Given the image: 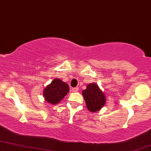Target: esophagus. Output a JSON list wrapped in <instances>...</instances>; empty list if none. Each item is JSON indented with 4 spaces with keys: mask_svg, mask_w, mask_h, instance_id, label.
<instances>
[{
    "mask_svg": "<svg viewBox=\"0 0 151 151\" xmlns=\"http://www.w3.org/2000/svg\"><path fill=\"white\" fill-rule=\"evenodd\" d=\"M78 90V88H73V91L74 92H77Z\"/></svg>",
    "mask_w": 151,
    "mask_h": 151,
    "instance_id": "34e87169",
    "label": "esophagus"
}]
</instances>
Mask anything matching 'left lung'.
Wrapping results in <instances>:
<instances>
[{"label": "left lung", "mask_w": 151, "mask_h": 151, "mask_svg": "<svg viewBox=\"0 0 151 151\" xmlns=\"http://www.w3.org/2000/svg\"><path fill=\"white\" fill-rule=\"evenodd\" d=\"M87 108L90 111L96 112L105 106L106 98L97 84L92 83L87 86L86 90L82 91Z\"/></svg>", "instance_id": "8db88e82"}]
</instances>
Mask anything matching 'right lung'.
<instances>
[{"mask_svg":"<svg viewBox=\"0 0 151 151\" xmlns=\"http://www.w3.org/2000/svg\"><path fill=\"white\" fill-rule=\"evenodd\" d=\"M69 90V86L66 83L58 78H55L44 88L43 96L46 102L55 105L66 96Z\"/></svg>","mask_w":151,"mask_h":151,"instance_id":"add662e5","label":"right lung"}]
</instances>
